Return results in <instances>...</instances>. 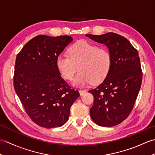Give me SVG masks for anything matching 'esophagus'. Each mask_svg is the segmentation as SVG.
Segmentation results:
<instances>
[{"instance_id": "1", "label": "esophagus", "mask_w": 155, "mask_h": 155, "mask_svg": "<svg viewBox=\"0 0 155 155\" xmlns=\"http://www.w3.org/2000/svg\"><path fill=\"white\" fill-rule=\"evenodd\" d=\"M86 90H79V93H80V94L81 95H83V94H84L85 93H86Z\"/></svg>"}]
</instances>
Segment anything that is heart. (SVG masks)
Here are the masks:
<instances>
[{
  "mask_svg": "<svg viewBox=\"0 0 155 155\" xmlns=\"http://www.w3.org/2000/svg\"><path fill=\"white\" fill-rule=\"evenodd\" d=\"M68 55L59 54L56 59V66L64 79L71 80L77 72L72 84L84 87L103 81L109 72L112 57L107 48H98L86 41H79L68 48Z\"/></svg>",
  "mask_w": 155,
  "mask_h": 155,
  "instance_id": "obj_1",
  "label": "heart"
}]
</instances>
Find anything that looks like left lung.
<instances>
[{"label":"left lung","mask_w":155,"mask_h":155,"mask_svg":"<svg viewBox=\"0 0 155 155\" xmlns=\"http://www.w3.org/2000/svg\"><path fill=\"white\" fill-rule=\"evenodd\" d=\"M86 36L106 45L112 57L107 77L88 91L94 97L91 117L99 126L113 127L128 117L139 94L143 78L139 53L126 38L118 34Z\"/></svg>","instance_id":"8db88e82"}]
</instances>
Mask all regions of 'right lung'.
Masks as SVG:
<instances>
[{"label": "right lung", "mask_w": 155, "mask_h": 155, "mask_svg": "<svg viewBox=\"0 0 155 155\" xmlns=\"http://www.w3.org/2000/svg\"><path fill=\"white\" fill-rule=\"evenodd\" d=\"M65 35H38L26 44L16 58L14 88L31 120L47 128L67 123L70 108L80 96L61 77L56 59L72 41Z\"/></svg>", "instance_id": "obj_1"}]
</instances>
